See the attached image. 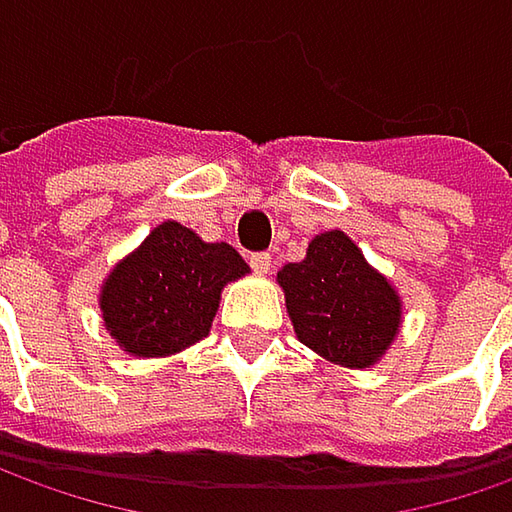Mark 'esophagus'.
Here are the masks:
<instances>
[{"mask_svg":"<svg viewBox=\"0 0 512 512\" xmlns=\"http://www.w3.org/2000/svg\"><path fill=\"white\" fill-rule=\"evenodd\" d=\"M250 267H253L259 276H267V273H270V253H253V256H250Z\"/></svg>","mask_w":512,"mask_h":512,"instance_id":"obj_1","label":"esophagus"}]
</instances>
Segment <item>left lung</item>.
I'll use <instances>...</instances> for the list:
<instances>
[{"label":"left lung","instance_id":"left-lung-1","mask_svg":"<svg viewBox=\"0 0 512 512\" xmlns=\"http://www.w3.org/2000/svg\"><path fill=\"white\" fill-rule=\"evenodd\" d=\"M276 282L296 339L327 364L367 370L399 339V290L344 230L313 236L305 259L282 267Z\"/></svg>","mask_w":512,"mask_h":512}]
</instances>
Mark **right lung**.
<instances>
[{
  "label": "right lung",
  "instance_id": "obj_1",
  "mask_svg": "<svg viewBox=\"0 0 512 512\" xmlns=\"http://www.w3.org/2000/svg\"><path fill=\"white\" fill-rule=\"evenodd\" d=\"M247 273V262L227 242H205L168 219L105 276L102 322L110 339L136 359L176 356L205 339L225 285Z\"/></svg>",
  "mask_w": 512,
  "mask_h": 512
}]
</instances>
